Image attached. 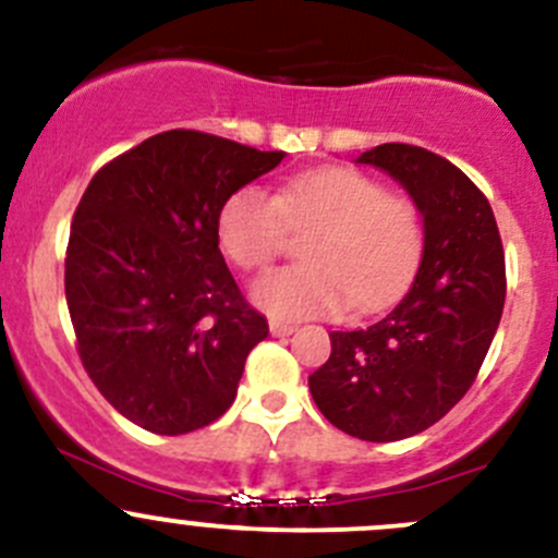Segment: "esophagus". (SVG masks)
<instances>
[{"mask_svg":"<svg viewBox=\"0 0 558 558\" xmlns=\"http://www.w3.org/2000/svg\"><path fill=\"white\" fill-rule=\"evenodd\" d=\"M296 326L294 324H286V320H269V331H272V337H289L294 335Z\"/></svg>","mask_w":558,"mask_h":558,"instance_id":"obj_1","label":"esophagus"}]
</instances>
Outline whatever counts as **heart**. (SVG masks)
<instances>
[{
	"mask_svg": "<svg viewBox=\"0 0 558 558\" xmlns=\"http://www.w3.org/2000/svg\"><path fill=\"white\" fill-rule=\"evenodd\" d=\"M289 232H311L305 264L275 269L253 300L278 318L375 313L408 291L424 256V213L415 199L348 167L289 180L278 194L262 185L234 191L218 216V243L245 272H258L286 247Z\"/></svg>",
	"mask_w": 558,
	"mask_h": 558,
	"instance_id": "obj_1",
	"label": "heart"
}]
</instances>
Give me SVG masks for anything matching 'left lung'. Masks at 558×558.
Segmentation results:
<instances>
[{
    "label": "left lung",
    "mask_w": 558,
    "mask_h": 558,
    "mask_svg": "<svg viewBox=\"0 0 558 558\" xmlns=\"http://www.w3.org/2000/svg\"><path fill=\"white\" fill-rule=\"evenodd\" d=\"M424 213L413 289L367 329L329 331L331 356L311 375L329 424L367 442L429 429L470 391L505 307V253L494 210L459 167L418 145L384 143L359 156Z\"/></svg>",
    "instance_id": "1"
}]
</instances>
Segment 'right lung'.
<instances>
[{"label":"right lung","instance_id":"1","mask_svg":"<svg viewBox=\"0 0 558 558\" xmlns=\"http://www.w3.org/2000/svg\"><path fill=\"white\" fill-rule=\"evenodd\" d=\"M283 156L172 129L88 183L66 245V307L88 378L132 424L185 435L238 397L269 326L223 262L218 216Z\"/></svg>","mask_w":558,"mask_h":558}]
</instances>
